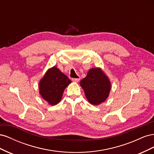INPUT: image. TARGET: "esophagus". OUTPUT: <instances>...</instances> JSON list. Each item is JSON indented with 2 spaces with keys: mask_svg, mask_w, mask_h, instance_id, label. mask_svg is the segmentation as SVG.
<instances>
[{
  "mask_svg": "<svg viewBox=\"0 0 154 154\" xmlns=\"http://www.w3.org/2000/svg\"><path fill=\"white\" fill-rule=\"evenodd\" d=\"M80 80V76H78V78H72V80L74 82H78Z\"/></svg>",
  "mask_w": 154,
  "mask_h": 154,
  "instance_id": "esophagus-1",
  "label": "esophagus"
}]
</instances>
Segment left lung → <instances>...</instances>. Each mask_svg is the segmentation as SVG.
Masks as SVG:
<instances>
[{
  "mask_svg": "<svg viewBox=\"0 0 154 154\" xmlns=\"http://www.w3.org/2000/svg\"><path fill=\"white\" fill-rule=\"evenodd\" d=\"M89 103L97 105L105 101L110 91V82L99 68L91 69L87 75L80 81Z\"/></svg>",
  "mask_w": 154,
  "mask_h": 154,
  "instance_id": "left-lung-1",
  "label": "left lung"
}]
</instances>
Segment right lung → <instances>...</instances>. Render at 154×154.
<instances>
[{
    "label": "right lung",
    "instance_id": "right-lung-1",
    "mask_svg": "<svg viewBox=\"0 0 154 154\" xmlns=\"http://www.w3.org/2000/svg\"><path fill=\"white\" fill-rule=\"evenodd\" d=\"M71 81L57 67L49 69L39 83L40 94L51 105L61 100L63 91Z\"/></svg>",
    "mask_w": 154,
    "mask_h": 154
}]
</instances>
